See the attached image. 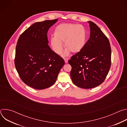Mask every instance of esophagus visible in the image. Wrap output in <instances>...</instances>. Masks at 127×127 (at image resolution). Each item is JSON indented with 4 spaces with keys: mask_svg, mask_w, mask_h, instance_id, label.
<instances>
[{
    "mask_svg": "<svg viewBox=\"0 0 127 127\" xmlns=\"http://www.w3.org/2000/svg\"><path fill=\"white\" fill-rule=\"evenodd\" d=\"M64 61L65 62V63H68V59L67 58H64Z\"/></svg>",
    "mask_w": 127,
    "mask_h": 127,
    "instance_id": "esophagus-1",
    "label": "esophagus"
}]
</instances>
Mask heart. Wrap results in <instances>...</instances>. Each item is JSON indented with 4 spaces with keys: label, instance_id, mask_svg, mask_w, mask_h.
I'll return each instance as SVG.
<instances>
[{
    "label": "heart",
    "instance_id": "b5f03b06",
    "mask_svg": "<svg viewBox=\"0 0 127 127\" xmlns=\"http://www.w3.org/2000/svg\"><path fill=\"white\" fill-rule=\"evenodd\" d=\"M54 37L50 39V46L57 54H60L63 50L62 43L66 49L64 55H68L70 52L77 53L84 48L86 40V32L81 25L62 24L54 30Z\"/></svg>",
    "mask_w": 127,
    "mask_h": 127
}]
</instances>
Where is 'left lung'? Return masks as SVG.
<instances>
[{"instance_id":"left-lung-1","label":"left lung","mask_w":127,"mask_h":127,"mask_svg":"<svg viewBox=\"0 0 127 127\" xmlns=\"http://www.w3.org/2000/svg\"><path fill=\"white\" fill-rule=\"evenodd\" d=\"M89 24L90 38L83 49L68 61L71 66L73 83L82 88L89 89L101 84L110 70L111 48L109 40L94 23Z\"/></svg>"}]
</instances>
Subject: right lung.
<instances>
[{"label": "right lung", "instance_id": "right-lung-1", "mask_svg": "<svg viewBox=\"0 0 127 127\" xmlns=\"http://www.w3.org/2000/svg\"><path fill=\"white\" fill-rule=\"evenodd\" d=\"M58 19L37 22L28 28L17 41L14 64L23 81L36 89L53 85L65 64L48 45L47 32Z\"/></svg>", "mask_w": 127, "mask_h": 127}]
</instances>
